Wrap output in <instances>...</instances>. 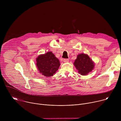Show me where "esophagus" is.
Returning a JSON list of instances; mask_svg holds the SVG:
<instances>
[{
	"label": "esophagus",
	"mask_w": 121,
	"mask_h": 121,
	"mask_svg": "<svg viewBox=\"0 0 121 121\" xmlns=\"http://www.w3.org/2000/svg\"><path fill=\"white\" fill-rule=\"evenodd\" d=\"M63 61H64V62L66 63V62H68L69 61V59H63Z\"/></svg>",
	"instance_id": "esophagus-1"
}]
</instances>
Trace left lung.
<instances>
[{
    "label": "left lung",
    "mask_w": 121,
    "mask_h": 121,
    "mask_svg": "<svg viewBox=\"0 0 121 121\" xmlns=\"http://www.w3.org/2000/svg\"><path fill=\"white\" fill-rule=\"evenodd\" d=\"M74 65L81 75H86L91 72L94 66V64L87 55L79 54L77 56L74 62Z\"/></svg>",
    "instance_id": "8db88e82"
}]
</instances>
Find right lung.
I'll return each mask as SVG.
<instances>
[{
	"label": "right lung",
	"mask_w": 121,
	"mask_h": 121,
	"mask_svg": "<svg viewBox=\"0 0 121 121\" xmlns=\"http://www.w3.org/2000/svg\"><path fill=\"white\" fill-rule=\"evenodd\" d=\"M36 61V65L40 73L47 77L53 76L60 65L59 60L51 52L39 56L37 58Z\"/></svg>",
	"instance_id": "obj_1"
}]
</instances>
